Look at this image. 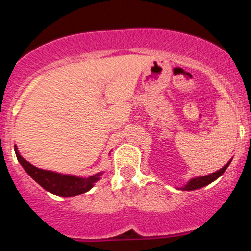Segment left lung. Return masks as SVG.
Segmentation results:
<instances>
[{
  "instance_id": "1",
  "label": "left lung",
  "mask_w": 251,
  "mask_h": 251,
  "mask_svg": "<svg viewBox=\"0 0 251 251\" xmlns=\"http://www.w3.org/2000/svg\"><path fill=\"white\" fill-rule=\"evenodd\" d=\"M230 161H232V160H230ZM230 161H229V162L226 163V165L223 166V167L221 168V170L216 171V172L211 173V175L202 176V177L192 178V179H190L189 182H188L187 184L184 185V187L180 188V190H188V192H189V190L200 189V188H202V187H205V185L210 184V183H212L213 180H216L218 177H221V176H222L223 173H225V171L227 170V167H228V166H229Z\"/></svg>"
}]
</instances>
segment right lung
Masks as SVG:
<instances>
[{"label":"right lung","mask_w":251,"mask_h":251,"mask_svg":"<svg viewBox=\"0 0 251 251\" xmlns=\"http://www.w3.org/2000/svg\"><path fill=\"white\" fill-rule=\"evenodd\" d=\"M14 150H16L19 163L23 166L25 172L45 190L54 195H58V197H75V195L89 192L102 176V172H100L88 178H81L76 177V176L61 175V173L52 172V171L41 170L24 160L16 145H14Z\"/></svg>","instance_id":"right-lung-1"}]
</instances>
